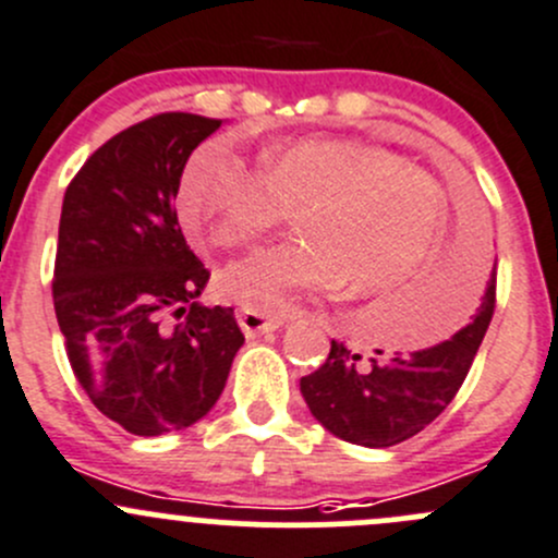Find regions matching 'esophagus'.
I'll return each mask as SVG.
<instances>
[{
	"label": "esophagus",
	"mask_w": 558,
	"mask_h": 558,
	"mask_svg": "<svg viewBox=\"0 0 558 558\" xmlns=\"http://www.w3.org/2000/svg\"><path fill=\"white\" fill-rule=\"evenodd\" d=\"M238 320H240V329H243L247 337L267 335V331H278L280 326H283V320H280L278 315H267L262 311H253V307H240Z\"/></svg>",
	"instance_id": "esophagus-1"
}]
</instances>
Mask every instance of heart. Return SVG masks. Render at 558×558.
<instances>
[{"instance_id":"1","label":"heart","mask_w":558,"mask_h":558,"mask_svg":"<svg viewBox=\"0 0 558 558\" xmlns=\"http://www.w3.org/2000/svg\"><path fill=\"white\" fill-rule=\"evenodd\" d=\"M178 213L196 243L234 247L300 216V243L264 247L218 275L227 300L289 313L345 286L380 296L413 280L446 227V189L393 150L351 140H300L258 170L223 140L191 154Z\"/></svg>"}]
</instances>
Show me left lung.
Wrapping results in <instances>:
<instances>
[{
    "label": "left lung",
    "mask_w": 558,
    "mask_h": 558,
    "mask_svg": "<svg viewBox=\"0 0 558 558\" xmlns=\"http://www.w3.org/2000/svg\"><path fill=\"white\" fill-rule=\"evenodd\" d=\"M470 278L461 256L437 278L432 300L456 305L466 300ZM435 305V302H432ZM497 307V272L486 283L481 305L448 340L413 353L375 351L369 359L331 340L318 369L300 380L311 413L340 440L353 446L388 448L410 440L451 404L470 373Z\"/></svg>",
    "instance_id": "1"
}]
</instances>
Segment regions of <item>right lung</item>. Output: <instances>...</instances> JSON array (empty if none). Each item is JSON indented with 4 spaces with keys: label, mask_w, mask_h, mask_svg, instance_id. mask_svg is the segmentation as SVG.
<instances>
[{
    "label": "right lung",
    "mask_w": 558,
    "mask_h": 558,
    "mask_svg": "<svg viewBox=\"0 0 558 558\" xmlns=\"http://www.w3.org/2000/svg\"><path fill=\"white\" fill-rule=\"evenodd\" d=\"M218 118L159 112L110 137L61 205L53 307L77 384L140 437L196 424L245 342L232 307L196 296L210 272L174 210L191 150Z\"/></svg>",
    "instance_id": "add662e5"
}]
</instances>
